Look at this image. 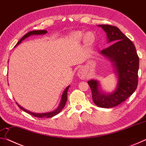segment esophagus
<instances>
[{
    "label": "esophagus",
    "mask_w": 146,
    "mask_h": 146,
    "mask_svg": "<svg viewBox=\"0 0 146 146\" xmlns=\"http://www.w3.org/2000/svg\"><path fill=\"white\" fill-rule=\"evenodd\" d=\"M77 75L78 76L79 78H80L81 79H85L86 78V73L84 69L81 68L78 70Z\"/></svg>",
    "instance_id": "esophagus-1"
}]
</instances>
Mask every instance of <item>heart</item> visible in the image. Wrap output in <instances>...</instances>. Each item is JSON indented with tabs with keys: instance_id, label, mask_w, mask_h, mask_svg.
Returning a JSON list of instances; mask_svg holds the SVG:
<instances>
[{
	"instance_id": "1",
	"label": "heart",
	"mask_w": 146,
	"mask_h": 146,
	"mask_svg": "<svg viewBox=\"0 0 146 146\" xmlns=\"http://www.w3.org/2000/svg\"><path fill=\"white\" fill-rule=\"evenodd\" d=\"M73 38L75 39V40L80 41L82 40V38L84 36V33L81 31H75L72 34ZM86 40L88 42H91L93 40V36L91 34L88 33L86 35Z\"/></svg>"
}]
</instances>
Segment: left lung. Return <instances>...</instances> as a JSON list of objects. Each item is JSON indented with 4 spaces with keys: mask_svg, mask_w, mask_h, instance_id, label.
<instances>
[{
    "mask_svg": "<svg viewBox=\"0 0 146 146\" xmlns=\"http://www.w3.org/2000/svg\"><path fill=\"white\" fill-rule=\"evenodd\" d=\"M107 33L108 42L113 44L100 53L113 62L118 75L116 90L111 93L99 90V82L91 80L88 83L92 92L93 102L100 108H113L129 97L138 85L139 57L135 45L117 27L98 25Z\"/></svg>",
    "mask_w": 146,
    "mask_h": 146,
    "instance_id": "1",
    "label": "left lung"
}]
</instances>
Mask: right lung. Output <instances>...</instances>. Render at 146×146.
I'll list each match as a JSON object with an SVG mask.
<instances>
[{
	"instance_id": "1",
	"label": "right lung",
	"mask_w": 146,
	"mask_h": 146,
	"mask_svg": "<svg viewBox=\"0 0 146 146\" xmlns=\"http://www.w3.org/2000/svg\"><path fill=\"white\" fill-rule=\"evenodd\" d=\"M47 33V31L46 30H37V31H29L28 33H27L25 35H24L23 37H22L20 40L17 42V44H16L17 45H19L20 43H21V42L23 41L24 39L28 38V36H29L30 35H42V34H46ZM70 88V86H68L67 88L65 89V90L64 91V92L62 95V97H61V100L59 104V106H58V108L55 110L53 111L49 112V113H33L31 111H29L25 110V109L23 108V107H21V106H19L18 104L17 103V104L18 105L19 107L22 110H23L24 111H25L26 113H29V115H33V117H38V118H50L52 117L53 116H55L56 115H57L58 113H60L62 110L64 108V106L66 105V101H67V98H68V89Z\"/></svg>"
}]
</instances>
